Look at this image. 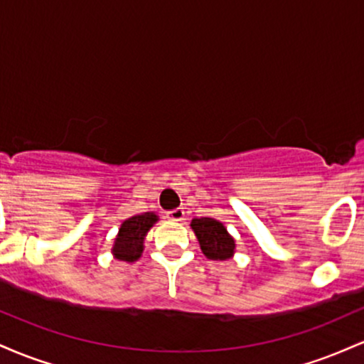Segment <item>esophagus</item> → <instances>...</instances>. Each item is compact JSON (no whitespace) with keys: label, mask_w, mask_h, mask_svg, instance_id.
Here are the masks:
<instances>
[{"label":"esophagus","mask_w":364,"mask_h":364,"mask_svg":"<svg viewBox=\"0 0 364 364\" xmlns=\"http://www.w3.org/2000/svg\"><path fill=\"white\" fill-rule=\"evenodd\" d=\"M168 219H171V220H183L185 219V210H183L181 207L179 208H174V210H171V212H168Z\"/></svg>","instance_id":"esophagus-1"}]
</instances>
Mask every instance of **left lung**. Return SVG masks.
Here are the masks:
<instances>
[{
	"label": "left lung",
	"mask_w": 364,
	"mask_h": 364,
	"mask_svg": "<svg viewBox=\"0 0 364 364\" xmlns=\"http://www.w3.org/2000/svg\"><path fill=\"white\" fill-rule=\"evenodd\" d=\"M191 229L195 231L200 248L210 260H228L235 255L236 241L228 232L225 225L212 217H200L191 220Z\"/></svg>",
	"instance_id": "left-lung-1"
}]
</instances>
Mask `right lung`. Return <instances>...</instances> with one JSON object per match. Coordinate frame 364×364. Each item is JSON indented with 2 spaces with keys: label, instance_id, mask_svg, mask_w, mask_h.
<instances>
[{
  "label": "right lung",
  "instance_id": "1",
  "mask_svg": "<svg viewBox=\"0 0 364 364\" xmlns=\"http://www.w3.org/2000/svg\"><path fill=\"white\" fill-rule=\"evenodd\" d=\"M159 217L154 212L133 215L121 224L118 236L112 245L114 258L123 262H136L144 253V240Z\"/></svg>",
  "mask_w": 364,
  "mask_h": 364
}]
</instances>
